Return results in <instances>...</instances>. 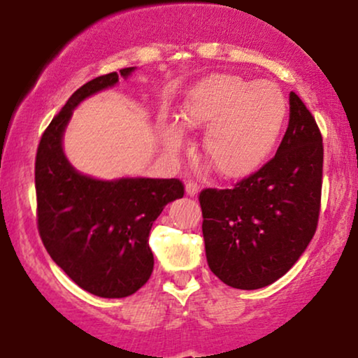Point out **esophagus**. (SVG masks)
<instances>
[{
	"instance_id": "obj_1",
	"label": "esophagus",
	"mask_w": 358,
	"mask_h": 358,
	"mask_svg": "<svg viewBox=\"0 0 358 358\" xmlns=\"http://www.w3.org/2000/svg\"><path fill=\"white\" fill-rule=\"evenodd\" d=\"M185 190H187L188 195L193 196V195H196V193H199L200 187H199V185H196L195 182H188L187 185H185Z\"/></svg>"
}]
</instances>
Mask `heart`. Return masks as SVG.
Here are the masks:
<instances>
[{
  "label": "heart",
  "mask_w": 358,
  "mask_h": 358,
  "mask_svg": "<svg viewBox=\"0 0 358 358\" xmlns=\"http://www.w3.org/2000/svg\"><path fill=\"white\" fill-rule=\"evenodd\" d=\"M182 117L190 129H207L203 155L217 173L244 178L276 150L287 119V101L273 82L213 73L190 89ZM163 138L168 150L178 151L182 127L166 126Z\"/></svg>",
  "instance_id": "obj_1"
}]
</instances>
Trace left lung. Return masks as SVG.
<instances>
[{"mask_svg": "<svg viewBox=\"0 0 358 358\" xmlns=\"http://www.w3.org/2000/svg\"><path fill=\"white\" fill-rule=\"evenodd\" d=\"M322 183V133L291 92L289 124L274 158L232 188L200 192L212 273L237 289H259L285 276L318 227Z\"/></svg>", "mask_w": 358, "mask_h": 358, "instance_id": "left-lung-1", "label": "left lung"}]
</instances>
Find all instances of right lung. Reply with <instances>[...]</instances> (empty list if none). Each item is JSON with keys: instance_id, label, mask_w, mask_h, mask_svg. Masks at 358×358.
Segmentation results:
<instances>
[{"instance_id": "add662e5", "label": "right lung", "mask_w": 358, "mask_h": 358, "mask_svg": "<svg viewBox=\"0 0 358 358\" xmlns=\"http://www.w3.org/2000/svg\"><path fill=\"white\" fill-rule=\"evenodd\" d=\"M133 71L106 73L77 89L43 131L35 158L40 239L77 286L101 298L131 296L146 285L155 266L148 244L153 222L166 203L185 195L178 178L102 182L80 175L62 150L72 109Z\"/></svg>"}]
</instances>
